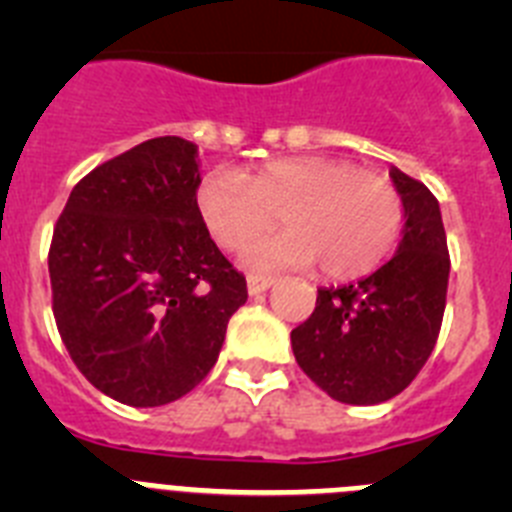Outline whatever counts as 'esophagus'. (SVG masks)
Returning a JSON list of instances; mask_svg holds the SVG:
<instances>
[{"label": "esophagus", "mask_w": 512, "mask_h": 512, "mask_svg": "<svg viewBox=\"0 0 512 512\" xmlns=\"http://www.w3.org/2000/svg\"><path fill=\"white\" fill-rule=\"evenodd\" d=\"M246 284H248V295L256 297V295H264L266 289H269L271 284H274V279H271V277H259V274H248Z\"/></svg>", "instance_id": "1"}]
</instances>
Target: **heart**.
Wrapping results in <instances>:
<instances>
[{"label":"heart","instance_id":"obj_1","mask_svg":"<svg viewBox=\"0 0 512 512\" xmlns=\"http://www.w3.org/2000/svg\"><path fill=\"white\" fill-rule=\"evenodd\" d=\"M194 200L212 241L230 253L282 217L287 228L248 251L253 269L318 264L330 279L369 274L402 225L400 194L387 176L328 156L277 158L243 174L212 171Z\"/></svg>","mask_w":512,"mask_h":512}]
</instances>
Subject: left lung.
I'll return each mask as SVG.
<instances>
[{
	"mask_svg": "<svg viewBox=\"0 0 512 512\" xmlns=\"http://www.w3.org/2000/svg\"><path fill=\"white\" fill-rule=\"evenodd\" d=\"M390 179L405 220L397 253L369 277L320 287L312 315L292 330L302 372L346 405L400 395L431 356L446 307L451 261L438 200L395 166Z\"/></svg>",
	"mask_w": 512,
	"mask_h": 512,
	"instance_id": "8db88e82",
	"label": "left lung"
}]
</instances>
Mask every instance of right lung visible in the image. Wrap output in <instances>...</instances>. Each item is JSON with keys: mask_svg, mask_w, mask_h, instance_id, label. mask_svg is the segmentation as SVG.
Wrapping results in <instances>:
<instances>
[{"mask_svg": "<svg viewBox=\"0 0 512 512\" xmlns=\"http://www.w3.org/2000/svg\"><path fill=\"white\" fill-rule=\"evenodd\" d=\"M200 184L192 140L151 138L89 171L53 230L58 333L122 405L158 408L194 390L248 300L197 212Z\"/></svg>", "mask_w": 512, "mask_h": 512, "instance_id": "add662e5", "label": "right lung"}]
</instances>
